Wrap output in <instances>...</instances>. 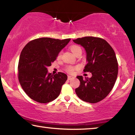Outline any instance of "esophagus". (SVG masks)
Listing matches in <instances>:
<instances>
[{
    "label": "esophagus",
    "mask_w": 135,
    "mask_h": 135,
    "mask_svg": "<svg viewBox=\"0 0 135 135\" xmlns=\"http://www.w3.org/2000/svg\"><path fill=\"white\" fill-rule=\"evenodd\" d=\"M74 78V76H70V75H68V80H71V79H73Z\"/></svg>",
    "instance_id": "obj_1"
}]
</instances>
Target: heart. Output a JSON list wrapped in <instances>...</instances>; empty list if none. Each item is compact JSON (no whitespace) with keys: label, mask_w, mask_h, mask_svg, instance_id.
Here are the masks:
<instances>
[{"label":"heart","mask_w":135,"mask_h":135,"mask_svg":"<svg viewBox=\"0 0 135 135\" xmlns=\"http://www.w3.org/2000/svg\"><path fill=\"white\" fill-rule=\"evenodd\" d=\"M70 49L75 55H76V54H78L79 52H80L82 51L81 49V47L80 46H77V45H72V46L70 47ZM61 55H62V52L61 51V52H60L59 53V54H58V55H57V59L58 60L61 59ZM75 69H76V68L74 67V66H69L66 68V72H68V73L72 74V73H74V70Z\"/></svg>","instance_id":"heart-1"}]
</instances>
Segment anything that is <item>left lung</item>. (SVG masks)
I'll return each instance as SVG.
<instances>
[{"instance_id":"8db88e82","label":"left lung","mask_w":135,"mask_h":135,"mask_svg":"<svg viewBox=\"0 0 135 135\" xmlns=\"http://www.w3.org/2000/svg\"><path fill=\"white\" fill-rule=\"evenodd\" d=\"M73 41L86 50L88 63L84 72L92 75L90 78L76 76L80 85L75 89L76 94L85 102L98 103L109 95L117 80L118 65L115 51L106 41L99 37H84Z\"/></svg>"}]
</instances>
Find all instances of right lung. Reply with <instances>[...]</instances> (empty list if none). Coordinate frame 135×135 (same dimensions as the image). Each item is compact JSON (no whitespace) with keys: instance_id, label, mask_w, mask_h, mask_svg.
<instances>
[{"instance_id":"obj_1","label":"right lung","mask_w":135,"mask_h":135,"mask_svg":"<svg viewBox=\"0 0 135 135\" xmlns=\"http://www.w3.org/2000/svg\"><path fill=\"white\" fill-rule=\"evenodd\" d=\"M70 40L43 37L30 41L22 49L18 65V81L30 98L47 103L59 96L67 75L62 72L52 75L47 67Z\"/></svg>"}]
</instances>
